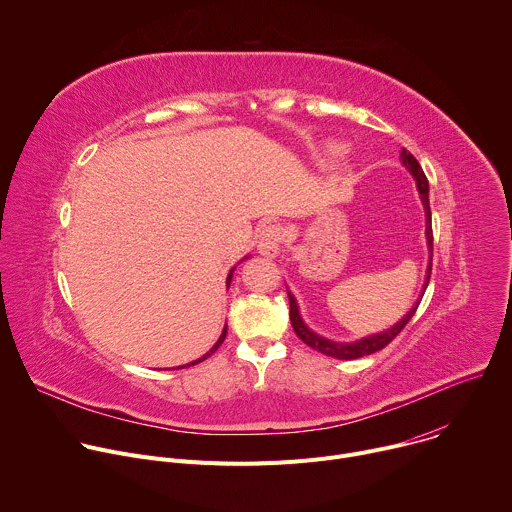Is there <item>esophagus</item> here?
<instances>
[{
  "label": "esophagus",
  "instance_id": "esophagus-1",
  "mask_svg": "<svg viewBox=\"0 0 512 512\" xmlns=\"http://www.w3.org/2000/svg\"><path fill=\"white\" fill-rule=\"evenodd\" d=\"M281 243H283V233L279 227L275 225H267L261 229L259 233V243H257V249L261 255L265 257H275L281 249Z\"/></svg>",
  "mask_w": 512,
  "mask_h": 512
}]
</instances>
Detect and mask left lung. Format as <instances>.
Returning a JSON list of instances; mask_svg holds the SVG:
<instances>
[{"mask_svg": "<svg viewBox=\"0 0 512 512\" xmlns=\"http://www.w3.org/2000/svg\"><path fill=\"white\" fill-rule=\"evenodd\" d=\"M403 166L413 174L415 182H417V190L421 194V202H423V208H425V216H427V227H425V235H427V247H429V261L433 257V231H431V208H429V184H427V178L419 166V162L413 158V154L405 152L403 150ZM429 275H431V263L427 265V277H425V287L429 283ZM287 298H289V320H291V326H294V332L298 334V338L308 344L310 348L326 354V356H334V358H340V360H352V358H360V356H367V354H373L377 350H383L405 326L407 322L413 318V314L417 312V306L419 302L407 312V316L397 322L393 328H389L387 332H381V334H373L369 338H362L358 342H350V344H342V342H332V340H326L322 336H318L316 332H312L302 316H300V310H298V304H296V298L289 294L287 291Z\"/></svg>", "mask_w": 512, "mask_h": 512, "instance_id": "1", "label": "left lung"}]
</instances>
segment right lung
I'll return each instance as SVG.
<instances>
[{
    "label": "right lung",
    "instance_id": "1",
    "mask_svg": "<svg viewBox=\"0 0 512 512\" xmlns=\"http://www.w3.org/2000/svg\"><path fill=\"white\" fill-rule=\"evenodd\" d=\"M231 277H233V269H231V273H229V279H227V283H231ZM225 336H227V326H225V330H223V334H221V338H218V340H216V344H214V346H212V348H210V352H206V354H204V356H202V358H198V360H194V362H190V364H198V362H202V360H206V358H208V356H210V354H212V352H214V350H216V348H218V346H221V344H223V342H225ZM190 364H188V367H190Z\"/></svg>",
    "mask_w": 512,
    "mask_h": 512
}]
</instances>
